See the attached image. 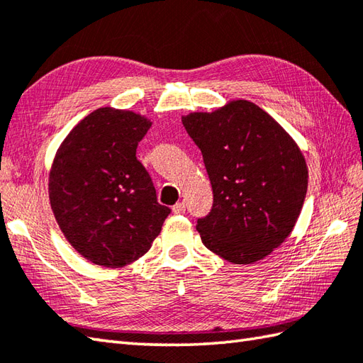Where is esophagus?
Returning <instances> with one entry per match:
<instances>
[{"mask_svg":"<svg viewBox=\"0 0 363 363\" xmlns=\"http://www.w3.org/2000/svg\"><path fill=\"white\" fill-rule=\"evenodd\" d=\"M173 212H174L176 215L186 213V204H184V203H176V204L173 206Z\"/></svg>","mask_w":363,"mask_h":363,"instance_id":"esophagus-1","label":"esophagus"}]
</instances>
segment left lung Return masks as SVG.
<instances>
[{
	"mask_svg": "<svg viewBox=\"0 0 363 363\" xmlns=\"http://www.w3.org/2000/svg\"><path fill=\"white\" fill-rule=\"evenodd\" d=\"M182 125L201 150L213 191L196 229L233 264L268 256L291 233L307 194V167L295 140L254 103L237 99Z\"/></svg>",
	"mask_w": 363,
	"mask_h": 363,
	"instance_id": "left-lung-1",
	"label": "left lung"
}]
</instances>
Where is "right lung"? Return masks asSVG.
<instances>
[{
	"instance_id": "1",
	"label": "right lung",
	"mask_w": 363,
	"mask_h": 363,
	"mask_svg": "<svg viewBox=\"0 0 363 363\" xmlns=\"http://www.w3.org/2000/svg\"><path fill=\"white\" fill-rule=\"evenodd\" d=\"M151 121L101 107L65 137L50 172V203L73 248L95 265L120 268L142 257L169 207L157 203L150 173L137 160Z\"/></svg>"
}]
</instances>
